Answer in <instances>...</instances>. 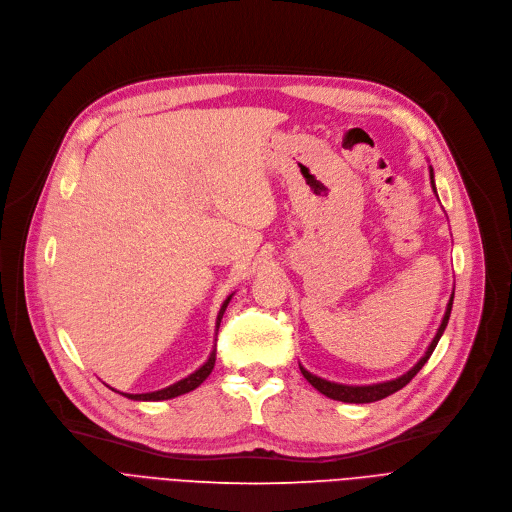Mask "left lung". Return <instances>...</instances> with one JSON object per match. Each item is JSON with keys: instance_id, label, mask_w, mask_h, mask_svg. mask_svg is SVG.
Returning a JSON list of instances; mask_svg holds the SVG:
<instances>
[{"instance_id": "obj_1", "label": "left lung", "mask_w": 512, "mask_h": 512, "mask_svg": "<svg viewBox=\"0 0 512 512\" xmlns=\"http://www.w3.org/2000/svg\"><path fill=\"white\" fill-rule=\"evenodd\" d=\"M431 183H433V188H435V181H433V169H431ZM451 306H453V296L449 298V304H447V310H445V316H443V322H441V327H439V331H437V335H435V339H433V343L429 345V349H427V353H425V357L418 361L408 374H404V376H400L398 380H392V382H384V384H374V386H343V384H333V382H327V380H322V378H316V376H312L310 371H306L302 365H300V371H302V376L320 392V394H324V396H329V398H333V400H341V402H353V404H365V402H376V400H382V398H386V396H390V394H394V392H398V390H402L416 374L418 371L423 369V365L429 361V357L433 355V351H435V347H437V343H439V339H441V335H443V331H445V327H447V322H449V314H451Z\"/></svg>"}]
</instances>
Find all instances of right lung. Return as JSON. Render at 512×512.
Here are the masks:
<instances>
[{"label": "right lung", "mask_w": 512, "mask_h": 512, "mask_svg": "<svg viewBox=\"0 0 512 512\" xmlns=\"http://www.w3.org/2000/svg\"><path fill=\"white\" fill-rule=\"evenodd\" d=\"M230 298L232 296H228L226 300H224V304H222V308H220V312H218V318H216V327H220V320H222V314H224V310H226V306H228V302H230ZM214 361H216V349L210 353V357H208V361L198 369V371H194L192 376H188L185 380H181V382H177V384H173V386H169V388H163V390H157V392H149V394H124L126 398H130V400H169V398H175V396H181V394H188V392H192V390H196L210 374H212V369H214Z\"/></svg>", "instance_id": "obj_1"}]
</instances>
